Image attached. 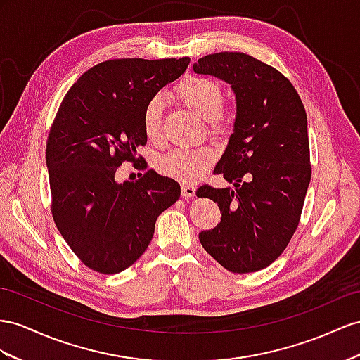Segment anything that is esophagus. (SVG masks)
<instances>
[{
	"mask_svg": "<svg viewBox=\"0 0 360 360\" xmlns=\"http://www.w3.org/2000/svg\"><path fill=\"white\" fill-rule=\"evenodd\" d=\"M181 193H182V198H193L196 195V188L193 186H188V184H182Z\"/></svg>",
	"mask_w": 360,
	"mask_h": 360,
	"instance_id": "obj_1",
	"label": "esophagus"
}]
</instances>
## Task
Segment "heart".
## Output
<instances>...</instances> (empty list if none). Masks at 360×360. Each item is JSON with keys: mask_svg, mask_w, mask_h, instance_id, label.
Masks as SVG:
<instances>
[{"mask_svg": "<svg viewBox=\"0 0 360 360\" xmlns=\"http://www.w3.org/2000/svg\"><path fill=\"white\" fill-rule=\"evenodd\" d=\"M174 94L184 105L208 120L214 132L222 131L224 120L220 110L224 106V91L216 80L196 76L187 77L174 89ZM162 97L155 96L143 109V131L152 143H158L162 136ZM214 160L216 155L210 147L173 149L160 156L158 170L165 176L190 184L204 176Z\"/></svg>", "mask_w": 360, "mask_h": 360, "instance_id": "heart-1", "label": "heart"}]
</instances>
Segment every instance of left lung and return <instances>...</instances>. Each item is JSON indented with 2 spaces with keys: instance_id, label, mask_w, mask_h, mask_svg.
Segmentation results:
<instances>
[{
  "instance_id": "obj_1",
  "label": "left lung",
  "mask_w": 360,
  "mask_h": 360,
  "mask_svg": "<svg viewBox=\"0 0 360 360\" xmlns=\"http://www.w3.org/2000/svg\"><path fill=\"white\" fill-rule=\"evenodd\" d=\"M193 71L226 82L236 96L233 134L214 167L236 188L198 190L222 213L199 240L229 272L264 269L290 242L310 184L306 109L280 71L250 54H208Z\"/></svg>"
}]
</instances>
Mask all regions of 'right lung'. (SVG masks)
Here are the masks:
<instances>
[{
    "label": "right lung",
    "instance_id": "right-lung-1",
    "mask_svg": "<svg viewBox=\"0 0 360 360\" xmlns=\"http://www.w3.org/2000/svg\"><path fill=\"white\" fill-rule=\"evenodd\" d=\"M190 58L114 59L97 63L63 97L47 141L54 224L82 263L101 274L132 266L155 222L181 196L179 184L149 170L117 182L147 143L143 109L187 70ZM138 161V160H136Z\"/></svg>",
    "mask_w": 360,
    "mask_h": 360
}]
</instances>
